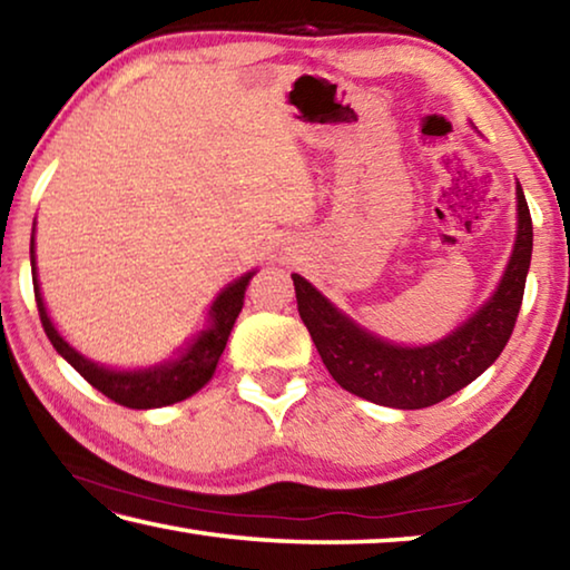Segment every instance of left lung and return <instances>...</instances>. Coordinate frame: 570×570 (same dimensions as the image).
I'll return each instance as SVG.
<instances>
[{
    "instance_id": "obj_1",
    "label": "left lung",
    "mask_w": 570,
    "mask_h": 570,
    "mask_svg": "<svg viewBox=\"0 0 570 570\" xmlns=\"http://www.w3.org/2000/svg\"><path fill=\"white\" fill-rule=\"evenodd\" d=\"M515 244L495 292L450 334L428 344H397L342 312L302 274H292L298 316L340 387L394 410H422L468 387L493 364L513 334L533 254V220L515 183Z\"/></svg>"
}]
</instances>
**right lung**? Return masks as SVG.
Wrapping results in <instances>:
<instances>
[{
  "label": "right lung",
  "mask_w": 570,
  "mask_h": 570,
  "mask_svg": "<svg viewBox=\"0 0 570 570\" xmlns=\"http://www.w3.org/2000/svg\"><path fill=\"white\" fill-rule=\"evenodd\" d=\"M30 264H32L37 308H40L45 334L50 336L57 354L70 362L95 390L105 394V397H110L112 402H118L122 407H130V410L168 407V404L188 400L200 387H206L210 377L216 374V366H218L220 354L226 350L230 330H234L240 308H244L248 282L258 272V268H250V272L240 274L238 278H234V282L220 288L208 306L204 330L193 334L186 344L173 352V356H168V360L148 364V366H128V370H125V366L100 364L90 360V356H85L80 350H75V346L65 340L60 330L55 326V322L50 320V312H47V304L40 288V278H37L35 228H32V240H30Z\"/></svg>",
  "instance_id": "obj_1"
}]
</instances>
